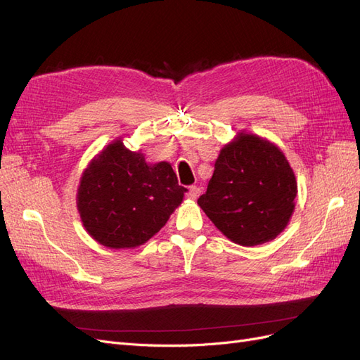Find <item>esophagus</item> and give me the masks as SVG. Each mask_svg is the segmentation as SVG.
I'll return each mask as SVG.
<instances>
[{
	"mask_svg": "<svg viewBox=\"0 0 360 360\" xmlns=\"http://www.w3.org/2000/svg\"><path fill=\"white\" fill-rule=\"evenodd\" d=\"M200 193H201V189L198 188V186H189L188 188V198L189 200H192V201H195V200H197L198 197H200Z\"/></svg>",
	"mask_w": 360,
	"mask_h": 360,
	"instance_id": "obj_1",
	"label": "esophagus"
}]
</instances>
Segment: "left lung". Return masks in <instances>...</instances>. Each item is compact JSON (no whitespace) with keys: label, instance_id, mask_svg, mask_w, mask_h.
I'll return each mask as SVG.
<instances>
[{"label":"left lung","instance_id":"left-lung-1","mask_svg":"<svg viewBox=\"0 0 360 360\" xmlns=\"http://www.w3.org/2000/svg\"><path fill=\"white\" fill-rule=\"evenodd\" d=\"M296 195V176L282 150L242 130L219 151L198 205L226 238L249 248L285 230Z\"/></svg>","mask_w":360,"mask_h":360}]
</instances>
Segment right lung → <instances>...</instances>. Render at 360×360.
<instances>
[{
	"instance_id": "right-lung-1",
	"label": "right lung",
	"mask_w": 360,
	"mask_h": 360,
	"mask_svg": "<svg viewBox=\"0 0 360 360\" xmlns=\"http://www.w3.org/2000/svg\"><path fill=\"white\" fill-rule=\"evenodd\" d=\"M184 189L169 162L148 163L117 138L82 172L76 207L96 242L111 249L144 245L181 204Z\"/></svg>"
}]
</instances>
